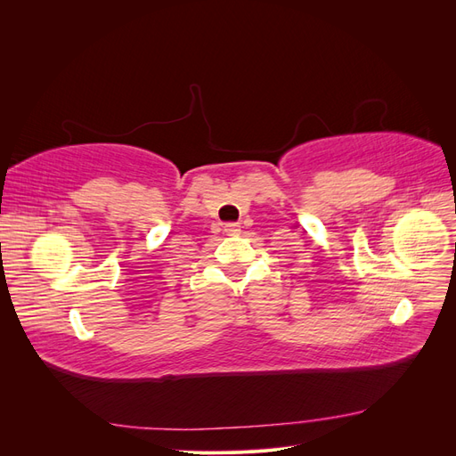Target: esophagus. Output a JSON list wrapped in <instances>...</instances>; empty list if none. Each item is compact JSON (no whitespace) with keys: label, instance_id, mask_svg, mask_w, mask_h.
Returning a JSON list of instances; mask_svg holds the SVG:
<instances>
[{"label":"esophagus","instance_id":"obj_1","mask_svg":"<svg viewBox=\"0 0 456 456\" xmlns=\"http://www.w3.org/2000/svg\"><path fill=\"white\" fill-rule=\"evenodd\" d=\"M224 232L228 233V236H233V233H238V232H240V228H238V224L228 223V224L224 226Z\"/></svg>","mask_w":456,"mask_h":456}]
</instances>
